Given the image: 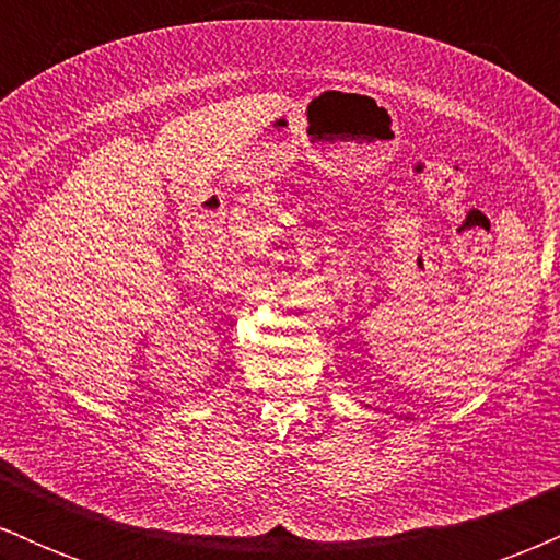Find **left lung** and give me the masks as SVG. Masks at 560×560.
<instances>
[{
    "mask_svg": "<svg viewBox=\"0 0 560 560\" xmlns=\"http://www.w3.org/2000/svg\"><path fill=\"white\" fill-rule=\"evenodd\" d=\"M400 419H402V416H400ZM405 419H408V416H405Z\"/></svg>",
    "mask_w": 560,
    "mask_h": 560,
    "instance_id": "left-lung-1",
    "label": "left lung"
}]
</instances>
